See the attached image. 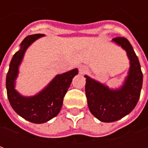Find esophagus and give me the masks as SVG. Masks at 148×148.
Here are the masks:
<instances>
[{"label":"esophagus","instance_id":"34e87169","mask_svg":"<svg viewBox=\"0 0 148 148\" xmlns=\"http://www.w3.org/2000/svg\"><path fill=\"white\" fill-rule=\"evenodd\" d=\"M87 70H88V68H87L86 66H80V68H79V72H80V74H84L86 73Z\"/></svg>","mask_w":148,"mask_h":148}]
</instances>
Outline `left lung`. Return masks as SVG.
<instances>
[{
    "label": "left lung",
    "instance_id": "8db88e82",
    "mask_svg": "<svg viewBox=\"0 0 148 148\" xmlns=\"http://www.w3.org/2000/svg\"><path fill=\"white\" fill-rule=\"evenodd\" d=\"M112 41L127 52L130 60L128 75L124 85L117 90H111L87 75L86 95L91 113L102 122H113L129 114L140 99L143 84V73L140 62L131 43L124 37H116Z\"/></svg>",
    "mask_w": 148,
    "mask_h": 148
}]
</instances>
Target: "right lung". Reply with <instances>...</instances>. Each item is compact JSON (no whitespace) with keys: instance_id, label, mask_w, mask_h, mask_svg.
Returning <instances> with one entry per match:
<instances>
[{"instance_id":"obj_1","label":"right lung","mask_w":148,"mask_h":148,"mask_svg":"<svg viewBox=\"0 0 148 148\" xmlns=\"http://www.w3.org/2000/svg\"><path fill=\"white\" fill-rule=\"evenodd\" d=\"M42 34L28 36L21 43V49L15 53L9 65L6 76L7 95L12 108L21 116L35 124H42L58 114L62 106L63 97L67 92L77 69L58 74L45 89L32 97H23L15 90V81L18 75V68L27 47Z\"/></svg>"}]
</instances>
